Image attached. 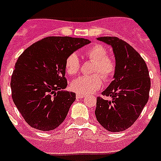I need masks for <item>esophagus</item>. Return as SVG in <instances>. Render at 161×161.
I'll return each mask as SVG.
<instances>
[{
  "instance_id": "34e87169",
  "label": "esophagus",
  "mask_w": 161,
  "mask_h": 161,
  "mask_svg": "<svg viewBox=\"0 0 161 161\" xmlns=\"http://www.w3.org/2000/svg\"><path fill=\"white\" fill-rule=\"evenodd\" d=\"M85 97L84 95H80V94H77V99H81V98H84Z\"/></svg>"
}]
</instances>
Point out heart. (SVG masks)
Returning a JSON list of instances; mask_svg holds the SVG:
<instances>
[{
    "label": "heart",
    "instance_id": "b5f03b06",
    "mask_svg": "<svg viewBox=\"0 0 161 161\" xmlns=\"http://www.w3.org/2000/svg\"><path fill=\"white\" fill-rule=\"evenodd\" d=\"M84 56L94 61L91 76H81L72 81L71 90L80 95H88L95 92L102 85V77L105 82L112 80L115 73V62L108 55L107 48L100 43L93 44L84 51ZM66 73L76 75L80 69V60L76 53H71L65 62Z\"/></svg>",
    "mask_w": 161,
    "mask_h": 161
}]
</instances>
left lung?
<instances>
[{
  "instance_id": "8db88e82",
  "label": "left lung",
  "mask_w": 161,
  "mask_h": 161,
  "mask_svg": "<svg viewBox=\"0 0 161 161\" xmlns=\"http://www.w3.org/2000/svg\"><path fill=\"white\" fill-rule=\"evenodd\" d=\"M97 40L113 47L116 69L114 80L102 92L111 101L102 97L96 100V119L108 131H123L135 123L148 101V69L141 55L126 42L115 36Z\"/></svg>"
}]
</instances>
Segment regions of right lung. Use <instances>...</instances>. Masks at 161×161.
I'll return each instance as SVG.
<instances>
[{"label":"right lung","instance_id":"right-lung-1","mask_svg":"<svg viewBox=\"0 0 161 161\" xmlns=\"http://www.w3.org/2000/svg\"><path fill=\"white\" fill-rule=\"evenodd\" d=\"M90 40L48 36L27 47L19 57L11 78L12 98L26 123L44 131L65 120L76 94L67 86L65 62Z\"/></svg>","mask_w":161,"mask_h":161}]
</instances>
